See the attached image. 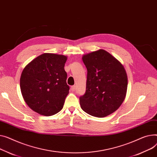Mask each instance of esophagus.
<instances>
[{"instance_id":"1","label":"esophagus","mask_w":157,"mask_h":157,"mask_svg":"<svg viewBox=\"0 0 157 157\" xmlns=\"http://www.w3.org/2000/svg\"><path fill=\"white\" fill-rule=\"evenodd\" d=\"M71 90L72 91H75V90H76V86L75 85H73L71 87Z\"/></svg>"}]
</instances>
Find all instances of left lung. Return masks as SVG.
I'll return each instance as SVG.
<instances>
[{
  "mask_svg": "<svg viewBox=\"0 0 157 157\" xmlns=\"http://www.w3.org/2000/svg\"><path fill=\"white\" fill-rule=\"evenodd\" d=\"M87 69L86 92L79 97L81 109L97 117L118 109L126 95L128 77L121 62L100 49L82 56Z\"/></svg>",
  "mask_w": 157,
  "mask_h": 157,
  "instance_id": "left-lung-1",
  "label": "left lung"
}]
</instances>
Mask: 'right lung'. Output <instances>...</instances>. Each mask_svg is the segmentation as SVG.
Wrapping results in <instances>:
<instances>
[{"label":"right lung","instance_id":"right-lung-1","mask_svg":"<svg viewBox=\"0 0 157 157\" xmlns=\"http://www.w3.org/2000/svg\"><path fill=\"white\" fill-rule=\"evenodd\" d=\"M66 60V56L45 53L25 67L20 88L30 109L45 116H53L61 110L69 90L64 70Z\"/></svg>","mask_w":157,"mask_h":157}]
</instances>
